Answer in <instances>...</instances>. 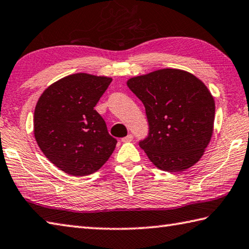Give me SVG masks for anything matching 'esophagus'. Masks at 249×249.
<instances>
[{
	"mask_svg": "<svg viewBox=\"0 0 249 249\" xmlns=\"http://www.w3.org/2000/svg\"><path fill=\"white\" fill-rule=\"evenodd\" d=\"M133 138H134L133 135H132V134H128L126 137L122 138V142H132Z\"/></svg>",
	"mask_w": 249,
	"mask_h": 249,
	"instance_id": "obj_1",
	"label": "esophagus"
}]
</instances>
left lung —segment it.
I'll return each mask as SVG.
<instances>
[{"mask_svg":"<svg viewBox=\"0 0 249 249\" xmlns=\"http://www.w3.org/2000/svg\"><path fill=\"white\" fill-rule=\"evenodd\" d=\"M143 103L148 136L139 146L158 169L182 172L199 161L213 133L215 105L188 71L163 69L127 80Z\"/></svg>","mask_w":249,"mask_h":249,"instance_id":"obj_1","label":"left lung"}]
</instances>
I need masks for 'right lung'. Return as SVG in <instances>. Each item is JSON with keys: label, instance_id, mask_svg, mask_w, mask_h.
<instances>
[{"label": "right lung", "instance_id": "add662e5", "mask_svg": "<svg viewBox=\"0 0 249 249\" xmlns=\"http://www.w3.org/2000/svg\"><path fill=\"white\" fill-rule=\"evenodd\" d=\"M111 81L106 76L73 74L52 84L39 98L35 138L43 155L67 174H91L114 151L117 140L94 110Z\"/></svg>", "mask_w": 249, "mask_h": 249}]
</instances>
